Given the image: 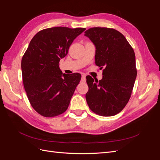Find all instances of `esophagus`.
I'll list each match as a JSON object with an SVG mask.
<instances>
[{"mask_svg":"<svg viewBox=\"0 0 160 160\" xmlns=\"http://www.w3.org/2000/svg\"><path fill=\"white\" fill-rule=\"evenodd\" d=\"M85 80H86V76H85V75L83 74V75H81V81L82 82H85Z\"/></svg>","mask_w":160,"mask_h":160,"instance_id":"esophagus-1","label":"esophagus"}]
</instances>
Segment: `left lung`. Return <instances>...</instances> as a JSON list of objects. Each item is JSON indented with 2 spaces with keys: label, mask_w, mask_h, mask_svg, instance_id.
I'll return each mask as SVG.
<instances>
[{
  "label": "left lung",
  "mask_w": 160,
  "mask_h": 160,
  "mask_svg": "<svg viewBox=\"0 0 160 160\" xmlns=\"http://www.w3.org/2000/svg\"><path fill=\"white\" fill-rule=\"evenodd\" d=\"M95 46V65L103 69V79L86 77L85 95L90 109L101 116L119 113L130 99L137 76L135 52L125 37L113 28L93 27L85 32Z\"/></svg>",
  "instance_id": "8db88e82"
}]
</instances>
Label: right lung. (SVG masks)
<instances>
[{
  "instance_id": "obj_1",
  "label": "right lung",
  "mask_w": 160,
  "mask_h": 160,
  "mask_svg": "<svg viewBox=\"0 0 160 160\" xmlns=\"http://www.w3.org/2000/svg\"><path fill=\"white\" fill-rule=\"evenodd\" d=\"M85 28H48L33 37L21 61L24 88L37 112L46 118L64 113L81 76L63 73L59 61L68 53L75 38Z\"/></svg>"
}]
</instances>
